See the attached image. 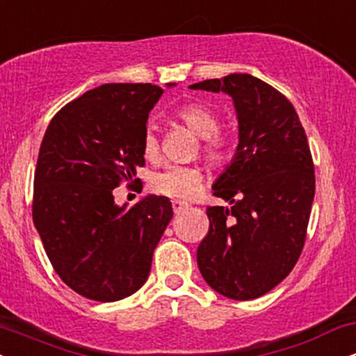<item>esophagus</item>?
I'll return each instance as SVG.
<instances>
[{
  "instance_id": "34e87169",
  "label": "esophagus",
  "mask_w": 356,
  "mask_h": 356,
  "mask_svg": "<svg viewBox=\"0 0 356 356\" xmlns=\"http://www.w3.org/2000/svg\"><path fill=\"white\" fill-rule=\"evenodd\" d=\"M172 207H174L175 214H181L184 209H187V202L177 201V199H175V201H172Z\"/></svg>"
}]
</instances>
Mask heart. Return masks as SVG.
I'll use <instances>...</instances> for the list:
<instances>
[{
    "instance_id": "b5f03b06",
    "label": "heart",
    "mask_w": 356,
    "mask_h": 356,
    "mask_svg": "<svg viewBox=\"0 0 356 356\" xmlns=\"http://www.w3.org/2000/svg\"><path fill=\"white\" fill-rule=\"evenodd\" d=\"M175 117L197 137L202 138V154L207 161L222 162L227 155V138L218 132L219 118L209 107L201 104L182 105ZM142 150L147 159L159 152V138L152 130H147ZM202 184V172L194 165H169L152 177V187L159 194L177 201H189L197 194Z\"/></svg>"
}]
</instances>
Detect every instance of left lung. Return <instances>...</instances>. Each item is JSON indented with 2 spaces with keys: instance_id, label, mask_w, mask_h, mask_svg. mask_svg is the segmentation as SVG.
Instances as JSON below:
<instances>
[{
  "instance_id": "8db88e82",
  "label": "left lung",
  "mask_w": 356,
  "mask_h": 356,
  "mask_svg": "<svg viewBox=\"0 0 356 356\" xmlns=\"http://www.w3.org/2000/svg\"><path fill=\"white\" fill-rule=\"evenodd\" d=\"M191 88L227 93L239 127L234 157L212 186L232 206L207 207L199 271L219 295L254 300L280 284L303 251L314 197L308 138L291 102L249 73Z\"/></svg>"
}]
</instances>
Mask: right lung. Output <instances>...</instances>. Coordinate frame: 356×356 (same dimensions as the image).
<instances>
[{"instance_id": "add662e5", "label": "right lung", "mask_w": 356, "mask_h": 356, "mask_svg": "<svg viewBox=\"0 0 356 356\" xmlns=\"http://www.w3.org/2000/svg\"><path fill=\"white\" fill-rule=\"evenodd\" d=\"M162 93L150 83L100 85L65 105L44 132L33 222L56 275L88 300L110 303L140 289L174 216L164 195L132 207L113 199L145 164L147 118Z\"/></svg>"}]
</instances>
